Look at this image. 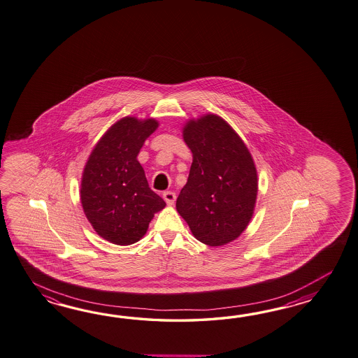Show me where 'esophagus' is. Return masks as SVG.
Segmentation results:
<instances>
[{"label": "esophagus", "mask_w": 358, "mask_h": 358, "mask_svg": "<svg viewBox=\"0 0 358 358\" xmlns=\"http://www.w3.org/2000/svg\"><path fill=\"white\" fill-rule=\"evenodd\" d=\"M163 199H164V201L167 203L168 206H173L176 201V194L172 191H166L163 194Z\"/></svg>", "instance_id": "34e87169"}]
</instances>
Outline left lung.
Masks as SVG:
<instances>
[{"label":"left lung","instance_id":"left-lung-1","mask_svg":"<svg viewBox=\"0 0 358 358\" xmlns=\"http://www.w3.org/2000/svg\"><path fill=\"white\" fill-rule=\"evenodd\" d=\"M183 141L192 152L187 182L176 208L192 235L209 247L238 238L255 213L258 176L247 145L215 114L186 122Z\"/></svg>","mask_w":358,"mask_h":358}]
</instances>
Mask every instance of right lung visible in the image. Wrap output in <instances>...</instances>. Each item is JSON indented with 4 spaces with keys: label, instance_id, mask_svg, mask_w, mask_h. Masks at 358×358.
Returning <instances> with one entry per match:
<instances>
[{
    "label": "right lung",
    "instance_id": "obj_1",
    "mask_svg": "<svg viewBox=\"0 0 358 358\" xmlns=\"http://www.w3.org/2000/svg\"><path fill=\"white\" fill-rule=\"evenodd\" d=\"M154 118L124 117L115 122L88 157L80 182V203L94 230L117 245L135 244L166 201L149 187L137 155L158 128Z\"/></svg>",
    "mask_w": 358,
    "mask_h": 358
}]
</instances>
